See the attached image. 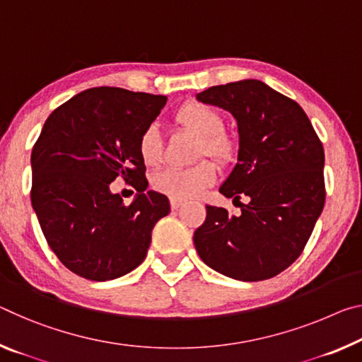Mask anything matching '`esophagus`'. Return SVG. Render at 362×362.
<instances>
[{
  "instance_id": "esophagus-1",
  "label": "esophagus",
  "mask_w": 362,
  "mask_h": 362,
  "mask_svg": "<svg viewBox=\"0 0 362 362\" xmlns=\"http://www.w3.org/2000/svg\"><path fill=\"white\" fill-rule=\"evenodd\" d=\"M182 204H183L182 199H174V198H170V208H172V211H177V209L180 208Z\"/></svg>"
}]
</instances>
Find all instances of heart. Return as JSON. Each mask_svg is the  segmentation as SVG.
I'll use <instances>...</instances> for the list:
<instances>
[{
  "label": "heart",
  "mask_w": 362,
  "mask_h": 362,
  "mask_svg": "<svg viewBox=\"0 0 362 362\" xmlns=\"http://www.w3.org/2000/svg\"><path fill=\"white\" fill-rule=\"evenodd\" d=\"M175 125L198 136L197 158L209 156L216 163L228 164L237 156V141L223 130L226 120L217 109L203 103H190L175 114ZM163 136L156 125L143 130L139 139V154L143 164L150 168L158 165L163 159ZM216 175V165L209 160H202L192 168H169L158 172L153 177V187L169 198L190 199L211 187Z\"/></svg>",
  "instance_id": "b5f03b06"
}]
</instances>
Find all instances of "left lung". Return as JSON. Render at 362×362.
<instances>
[{
    "label": "left lung",
    "mask_w": 362,
    "mask_h": 362,
    "mask_svg": "<svg viewBox=\"0 0 362 362\" xmlns=\"http://www.w3.org/2000/svg\"><path fill=\"white\" fill-rule=\"evenodd\" d=\"M198 101L227 109L238 124V163L219 192L242 214L206 206L193 235L211 269L243 282L271 279L303 253L325 203L324 146L306 112L259 80L217 85Z\"/></svg>",
    "instance_id": "obj_1"
}]
</instances>
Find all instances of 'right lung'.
I'll use <instances>...</instances> for the list:
<instances>
[{
  "mask_svg": "<svg viewBox=\"0 0 362 362\" xmlns=\"http://www.w3.org/2000/svg\"><path fill=\"white\" fill-rule=\"evenodd\" d=\"M168 98L116 87L85 90L56 107L32 150L30 199L49 248L80 277L105 282L146 257L169 199L145 192L141 132ZM122 176L139 194L125 206L108 183Z\"/></svg>",
  "mask_w": 362,
  "mask_h": 362,
  "instance_id": "obj_1",
  "label": "right lung"
}]
</instances>
